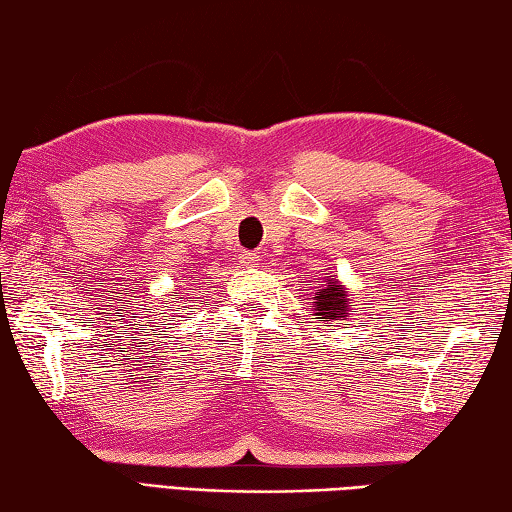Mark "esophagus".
Segmentation results:
<instances>
[{
    "label": "esophagus",
    "mask_w": 512,
    "mask_h": 512,
    "mask_svg": "<svg viewBox=\"0 0 512 512\" xmlns=\"http://www.w3.org/2000/svg\"><path fill=\"white\" fill-rule=\"evenodd\" d=\"M257 262H259V255L257 253H241L239 255V264L246 266V268L257 266Z\"/></svg>",
    "instance_id": "34e87169"
}]
</instances>
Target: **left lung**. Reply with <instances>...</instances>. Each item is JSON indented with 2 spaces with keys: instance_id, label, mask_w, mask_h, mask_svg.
<instances>
[{
  "instance_id": "8db88e82",
  "label": "left lung",
  "mask_w": 512,
  "mask_h": 512,
  "mask_svg": "<svg viewBox=\"0 0 512 512\" xmlns=\"http://www.w3.org/2000/svg\"><path fill=\"white\" fill-rule=\"evenodd\" d=\"M352 302L348 287L339 280L336 275H325V280L320 287H316L314 296V316L323 318L327 323H343L350 316Z\"/></svg>"
}]
</instances>
